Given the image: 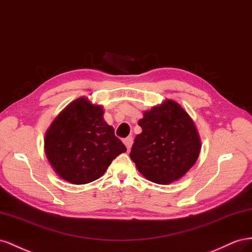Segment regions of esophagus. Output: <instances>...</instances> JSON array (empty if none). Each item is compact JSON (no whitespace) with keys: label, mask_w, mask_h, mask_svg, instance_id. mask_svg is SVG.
Instances as JSON below:
<instances>
[{"label":"esophagus","mask_w":252,"mask_h":252,"mask_svg":"<svg viewBox=\"0 0 252 252\" xmlns=\"http://www.w3.org/2000/svg\"><path fill=\"white\" fill-rule=\"evenodd\" d=\"M124 143L126 145V149L130 150L131 147H132V143H133V137H132V136H130V137L125 138V139H124Z\"/></svg>","instance_id":"34e87169"}]
</instances>
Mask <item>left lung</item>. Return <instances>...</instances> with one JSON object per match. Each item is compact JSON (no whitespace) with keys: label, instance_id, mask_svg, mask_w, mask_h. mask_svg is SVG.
<instances>
[{"label":"left lung","instance_id":"obj_1","mask_svg":"<svg viewBox=\"0 0 252 252\" xmlns=\"http://www.w3.org/2000/svg\"><path fill=\"white\" fill-rule=\"evenodd\" d=\"M130 157L150 182L166 185L183 177L197 160L200 139L191 117L173 100L153 106L138 121Z\"/></svg>","mask_w":252,"mask_h":252}]
</instances>
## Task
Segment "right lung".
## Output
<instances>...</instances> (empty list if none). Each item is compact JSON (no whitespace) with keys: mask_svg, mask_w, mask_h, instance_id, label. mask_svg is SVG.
Listing matches in <instances>:
<instances>
[{"mask_svg":"<svg viewBox=\"0 0 252 252\" xmlns=\"http://www.w3.org/2000/svg\"><path fill=\"white\" fill-rule=\"evenodd\" d=\"M48 161L64 181L83 185L101 177L126 151L103 119L102 106L85 97L70 102L50 125L44 139Z\"/></svg>","mask_w":252,"mask_h":252,"instance_id":"right-lung-1","label":"right lung"}]
</instances>
